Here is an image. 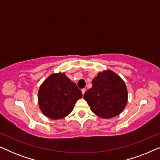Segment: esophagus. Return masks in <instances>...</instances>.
<instances>
[{
	"mask_svg": "<svg viewBox=\"0 0 160 160\" xmlns=\"http://www.w3.org/2000/svg\"><path fill=\"white\" fill-rule=\"evenodd\" d=\"M82 92L83 95H84V94L85 93V92H86V89H82Z\"/></svg>",
	"mask_w": 160,
	"mask_h": 160,
	"instance_id": "obj_1",
	"label": "esophagus"
}]
</instances>
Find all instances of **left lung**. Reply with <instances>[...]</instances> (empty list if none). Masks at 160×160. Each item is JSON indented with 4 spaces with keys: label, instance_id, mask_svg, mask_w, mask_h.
I'll use <instances>...</instances> for the list:
<instances>
[{
    "label": "left lung",
    "instance_id": "obj_1",
    "mask_svg": "<svg viewBox=\"0 0 160 160\" xmlns=\"http://www.w3.org/2000/svg\"><path fill=\"white\" fill-rule=\"evenodd\" d=\"M92 84L84 98L95 114L111 119L122 112L128 102V89L117 73L111 71L100 72Z\"/></svg>",
    "mask_w": 160,
    "mask_h": 160
}]
</instances>
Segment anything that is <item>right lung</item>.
Listing matches in <instances>:
<instances>
[{"instance_id":"1","label":"right lung","mask_w":160,"mask_h":160,"mask_svg":"<svg viewBox=\"0 0 160 160\" xmlns=\"http://www.w3.org/2000/svg\"><path fill=\"white\" fill-rule=\"evenodd\" d=\"M38 95L41 111L52 119L68 115L82 97V91L64 73L50 75L41 85Z\"/></svg>"}]
</instances>
